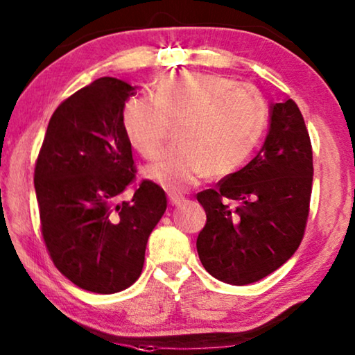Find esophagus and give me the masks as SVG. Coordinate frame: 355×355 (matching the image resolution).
<instances>
[{"label":"esophagus","mask_w":355,"mask_h":355,"mask_svg":"<svg viewBox=\"0 0 355 355\" xmlns=\"http://www.w3.org/2000/svg\"><path fill=\"white\" fill-rule=\"evenodd\" d=\"M184 196L182 194H175V193H168V202H171V205H180L184 202Z\"/></svg>","instance_id":"obj_1"}]
</instances>
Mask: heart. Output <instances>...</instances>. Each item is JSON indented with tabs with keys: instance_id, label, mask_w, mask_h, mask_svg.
Listing matches in <instances>:
<instances>
[{
	"instance_id": "1",
	"label": "heart",
	"mask_w": 355,
	"mask_h": 355,
	"mask_svg": "<svg viewBox=\"0 0 355 355\" xmlns=\"http://www.w3.org/2000/svg\"><path fill=\"white\" fill-rule=\"evenodd\" d=\"M266 121V103L255 87L194 71L162 76L153 98L130 97L123 108L127 139L146 159L161 155L175 125L178 146L144 171L172 193L187 191L207 173L220 178L237 171L257 148Z\"/></svg>"
}]
</instances>
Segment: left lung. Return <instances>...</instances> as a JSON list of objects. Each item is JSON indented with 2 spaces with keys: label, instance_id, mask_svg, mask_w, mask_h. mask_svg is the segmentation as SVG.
I'll use <instances>...</instances> for the list:
<instances>
[{
  "label": "left lung",
  "instance_id": "left-lung-1",
  "mask_svg": "<svg viewBox=\"0 0 355 355\" xmlns=\"http://www.w3.org/2000/svg\"><path fill=\"white\" fill-rule=\"evenodd\" d=\"M313 146L292 98L271 105V124L258 155L198 193L207 221L199 260L221 282L247 285L276 271L303 241L313 191Z\"/></svg>",
  "mask_w": 355,
  "mask_h": 355
}]
</instances>
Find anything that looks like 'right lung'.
Returning <instances> with one entry per match:
<instances>
[{
    "label": "right lung",
    "instance_id": "1",
    "mask_svg": "<svg viewBox=\"0 0 355 355\" xmlns=\"http://www.w3.org/2000/svg\"><path fill=\"white\" fill-rule=\"evenodd\" d=\"M135 87L100 78L57 107L35 166L41 232L55 268L79 288L116 293L144 269L146 242L167 209L159 184L135 180L123 108Z\"/></svg>",
    "mask_w": 355,
    "mask_h": 355
}]
</instances>
